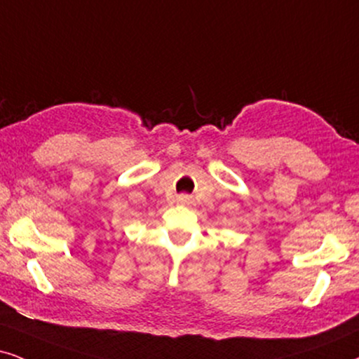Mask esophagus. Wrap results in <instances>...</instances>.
I'll return each instance as SVG.
<instances>
[{
    "instance_id": "esophagus-1",
    "label": "esophagus",
    "mask_w": 359,
    "mask_h": 359,
    "mask_svg": "<svg viewBox=\"0 0 359 359\" xmlns=\"http://www.w3.org/2000/svg\"><path fill=\"white\" fill-rule=\"evenodd\" d=\"M177 202L182 203V205H190V203H192V197H190V195L182 194V195H179V197H177Z\"/></svg>"
}]
</instances>
